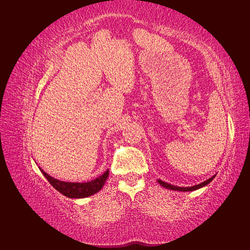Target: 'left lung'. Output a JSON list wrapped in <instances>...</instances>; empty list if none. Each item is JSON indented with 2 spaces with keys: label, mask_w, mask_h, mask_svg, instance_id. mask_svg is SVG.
I'll return each instance as SVG.
<instances>
[{
  "label": "left lung",
  "mask_w": 250,
  "mask_h": 250,
  "mask_svg": "<svg viewBox=\"0 0 250 250\" xmlns=\"http://www.w3.org/2000/svg\"><path fill=\"white\" fill-rule=\"evenodd\" d=\"M214 178H215V176H211L210 178L205 180V182L201 183L199 185H195V186H191V187H177V186H173L171 184H167L166 182H162L161 179H158V183L160 184L162 187L167 188L169 190H175V191H193V190H196V189H200L202 187H204V186H206V185H208Z\"/></svg>",
  "instance_id": "obj_1"
}]
</instances>
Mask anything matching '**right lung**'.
Here are the masks:
<instances>
[{
  "instance_id": "1",
  "label": "right lung",
  "mask_w": 250,
  "mask_h": 250,
  "mask_svg": "<svg viewBox=\"0 0 250 250\" xmlns=\"http://www.w3.org/2000/svg\"><path fill=\"white\" fill-rule=\"evenodd\" d=\"M41 169V172L43 173L44 176L47 178V180L51 184L52 187L59 191L63 195L67 196V198L72 199H82L87 198V196L92 195L94 193L99 192V191L103 188V186L106 182V179L108 177L109 171H105L103 175H101L100 177H97L95 179L91 180L88 183H67V182H61L59 179H56L51 177L50 175L44 172L43 169Z\"/></svg>"
}]
</instances>
